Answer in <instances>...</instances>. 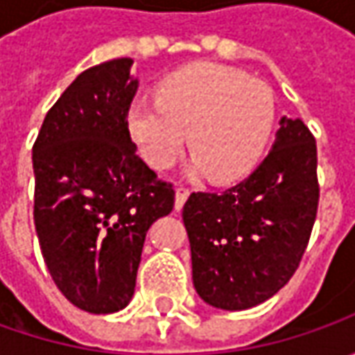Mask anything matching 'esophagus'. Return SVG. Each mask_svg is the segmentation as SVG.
Instances as JSON below:
<instances>
[{"instance_id":"1","label":"esophagus","mask_w":355,"mask_h":355,"mask_svg":"<svg viewBox=\"0 0 355 355\" xmlns=\"http://www.w3.org/2000/svg\"><path fill=\"white\" fill-rule=\"evenodd\" d=\"M189 198V189L187 187H175V209L180 211L182 207H184V203H185V199Z\"/></svg>"}]
</instances>
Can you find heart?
Wrapping results in <instances>:
<instances>
[{
	"mask_svg": "<svg viewBox=\"0 0 355 355\" xmlns=\"http://www.w3.org/2000/svg\"><path fill=\"white\" fill-rule=\"evenodd\" d=\"M277 104L268 85L243 71L198 62L166 76L156 103L130 104L128 132L144 162L170 170L189 148L191 175L229 184L254 170L275 128Z\"/></svg>",
	"mask_w": 355,
	"mask_h": 355,
	"instance_id": "1",
	"label": "heart"
}]
</instances>
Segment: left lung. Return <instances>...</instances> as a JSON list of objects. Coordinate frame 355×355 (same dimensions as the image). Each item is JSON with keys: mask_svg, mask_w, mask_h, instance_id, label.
<instances>
[{"mask_svg": "<svg viewBox=\"0 0 355 355\" xmlns=\"http://www.w3.org/2000/svg\"><path fill=\"white\" fill-rule=\"evenodd\" d=\"M275 144L247 180L223 193H191L184 225L199 298L247 310L291 280L318 209L316 140L302 120L280 118Z\"/></svg>", "mask_w": 355, "mask_h": 355, "instance_id": "obj_1", "label": "left lung"}]
</instances>
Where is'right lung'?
<instances>
[{"mask_svg":"<svg viewBox=\"0 0 355 355\" xmlns=\"http://www.w3.org/2000/svg\"><path fill=\"white\" fill-rule=\"evenodd\" d=\"M132 62L112 59L76 76L33 146V217L45 265L64 298L90 314L128 306L146 233L175 198L130 140Z\"/></svg>","mask_w":355,"mask_h":355,"instance_id":"add662e5","label":"right lung"}]
</instances>
